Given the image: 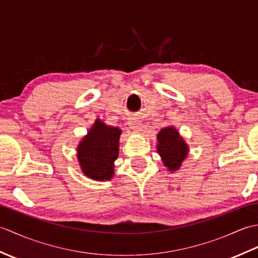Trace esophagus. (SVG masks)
<instances>
[{
	"mask_svg": "<svg viewBox=\"0 0 258 258\" xmlns=\"http://www.w3.org/2000/svg\"><path fill=\"white\" fill-rule=\"evenodd\" d=\"M128 125L130 127L132 128L135 132H141L142 128H143V124H142V120L138 118H131L128 120Z\"/></svg>",
	"mask_w": 258,
	"mask_h": 258,
	"instance_id": "1",
	"label": "esophagus"
}]
</instances>
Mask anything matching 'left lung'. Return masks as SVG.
<instances>
[{
    "mask_svg": "<svg viewBox=\"0 0 258 258\" xmlns=\"http://www.w3.org/2000/svg\"><path fill=\"white\" fill-rule=\"evenodd\" d=\"M157 152L169 171L174 172L182 165L188 154V146L174 126H167L157 134Z\"/></svg>",
    "mask_w": 258,
    "mask_h": 258,
    "instance_id": "1",
    "label": "left lung"
}]
</instances>
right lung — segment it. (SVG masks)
I'll list each match as a JSON object with an SVG mask.
<instances>
[{
  "instance_id": "obj_1",
  "label": "right lung",
  "mask_w": 258,
  "mask_h": 258,
  "mask_svg": "<svg viewBox=\"0 0 258 258\" xmlns=\"http://www.w3.org/2000/svg\"><path fill=\"white\" fill-rule=\"evenodd\" d=\"M118 127L103 123L100 118L78 146V160L85 176L94 180H108L114 175V162L118 156Z\"/></svg>"
}]
</instances>
